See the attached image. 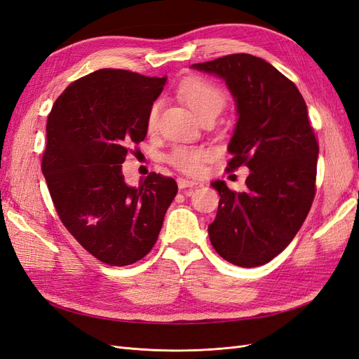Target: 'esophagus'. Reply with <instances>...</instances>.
<instances>
[{
  "label": "esophagus",
  "mask_w": 359,
  "mask_h": 359,
  "mask_svg": "<svg viewBox=\"0 0 359 359\" xmlns=\"http://www.w3.org/2000/svg\"><path fill=\"white\" fill-rule=\"evenodd\" d=\"M177 182H178V187H180L181 190H184V189H191V187H196V186H198L196 181L186 180V178H178Z\"/></svg>",
  "instance_id": "obj_1"
}]
</instances>
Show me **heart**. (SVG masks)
Segmentation results:
<instances>
[{
  "label": "heart",
  "mask_w": 359,
  "mask_h": 359,
  "mask_svg": "<svg viewBox=\"0 0 359 359\" xmlns=\"http://www.w3.org/2000/svg\"><path fill=\"white\" fill-rule=\"evenodd\" d=\"M180 99L187 103L190 109L199 116V119L219 115L226 104V95L219 85L214 82L201 78V76H190L184 79L177 88ZM161 103L154 102L149 106L145 127L148 133H154L158 127ZM211 158L210 149L203 147H191V145H177L173 147L168 156L166 161L172 168L186 173V175H198L201 173L203 163Z\"/></svg>",
  "instance_id": "b5f03b06"
}]
</instances>
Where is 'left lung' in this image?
<instances>
[{
  "label": "left lung",
  "mask_w": 359,
  "mask_h": 359,
  "mask_svg": "<svg viewBox=\"0 0 359 359\" xmlns=\"http://www.w3.org/2000/svg\"><path fill=\"white\" fill-rule=\"evenodd\" d=\"M191 67L226 81L238 109L226 170L250 169L243 193L224 181L211 184L220 194L211 244L233 265H265L295 238L316 194L319 144L306 102L285 74L250 53Z\"/></svg>",
  "instance_id": "obj_1"
}]
</instances>
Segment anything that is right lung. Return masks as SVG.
Here are the masks:
<instances>
[{
	"mask_svg": "<svg viewBox=\"0 0 359 359\" xmlns=\"http://www.w3.org/2000/svg\"><path fill=\"white\" fill-rule=\"evenodd\" d=\"M166 78L102 69L72 82L53 103L41 172L60 220L86 252L132 265L154 247L177 196L173 178L151 172L128 187L121 165L147 136L149 106Z\"/></svg>",
	"mask_w": 359,
	"mask_h": 359,
	"instance_id": "add662e5",
	"label": "right lung"
}]
</instances>
